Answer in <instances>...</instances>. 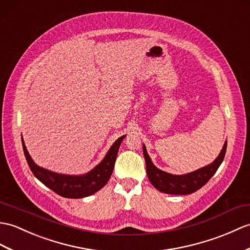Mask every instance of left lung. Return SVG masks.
Listing matches in <instances>:
<instances>
[{
  "instance_id": "left-lung-1",
  "label": "left lung",
  "mask_w": 250,
  "mask_h": 250,
  "mask_svg": "<svg viewBox=\"0 0 250 250\" xmlns=\"http://www.w3.org/2000/svg\"><path fill=\"white\" fill-rule=\"evenodd\" d=\"M226 149H227V142L225 143L222 151H220L216 160L210 165L202 167L196 171L187 173V175L175 176L156 168L151 162V159L148 155L146 147L144 145L143 150L145 161H146L149 181L151 182L155 188H158L162 193L165 194L188 195L194 193V191L204 187L208 180L214 176V173L216 172L225 158Z\"/></svg>"
}]
</instances>
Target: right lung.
<instances>
[{
  "label": "right lung",
  "mask_w": 250,
  "mask_h": 250,
  "mask_svg": "<svg viewBox=\"0 0 250 250\" xmlns=\"http://www.w3.org/2000/svg\"><path fill=\"white\" fill-rule=\"evenodd\" d=\"M124 138L125 136L118 138L113 144L111 149L108 150L107 154L101 163L96 166L91 171L82 176L61 175V173H56L39 167L34 163L30 154H28L23 139L22 146L27 164L30 166L34 176L40 182H42L45 187H48L55 191L56 194L65 197V198H83V197L97 193L99 189H101L107 183L114 169L119 146L121 142L124 141Z\"/></svg>",
  "instance_id": "add662e5"
}]
</instances>
